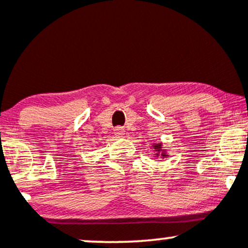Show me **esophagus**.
I'll use <instances>...</instances> for the list:
<instances>
[{"label": "esophagus", "instance_id": "obj_1", "mask_svg": "<svg viewBox=\"0 0 248 248\" xmlns=\"http://www.w3.org/2000/svg\"><path fill=\"white\" fill-rule=\"evenodd\" d=\"M114 135L116 136V138H122V136L124 135V127L121 126H118L114 128Z\"/></svg>", "mask_w": 248, "mask_h": 248}]
</instances>
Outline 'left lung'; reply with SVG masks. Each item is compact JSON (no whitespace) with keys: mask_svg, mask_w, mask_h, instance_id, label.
I'll return each mask as SVG.
<instances>
[{"mask_svg":"<svg viewBox=\"0 0 248 248\" xmlns=\"http://www.w3.org/2000/svg\"><path fill=\"white\" fill-rule=\"evenodd\" d=\"M154 148H155V149H156V152H160V150H161V144H155V146H154ZM162 156H166V155H164V154H162Z\"/></svg>","mask_w":248,"mask_h":248,"instance_id":"left-lung-1","label":"left lung"}]
</instances>
